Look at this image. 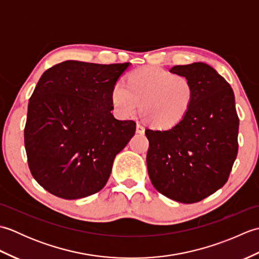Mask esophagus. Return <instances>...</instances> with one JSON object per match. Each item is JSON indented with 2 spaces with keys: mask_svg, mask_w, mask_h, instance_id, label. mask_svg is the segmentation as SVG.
Returning a JSON list of instances; mask_svg holds the SVG:
<instances>
[{
  "mask_svg": "<svg viewBox=\"0 0 259 259\" xmlns=\"http://www.w3.org/2000/svg\"><path fill=\"white\" fill-rule=\"evenodd\" d=\"M137 133L138 134H145V126L141 123H137Z\"/></svg>",
  "mask_w": 259,
  "mask_h": 259,
  "instance_id": "esophagus-1",
  "label": "esophagus"
}]
</instances>
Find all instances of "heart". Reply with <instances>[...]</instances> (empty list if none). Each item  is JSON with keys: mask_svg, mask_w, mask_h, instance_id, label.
I'll use <instances>...</instances> for the list:
<instances>
[{"mask_svg": "<svg viewBox=\"0 0 259 259\" xmlns=\"http://www.w3.org/2000/svg\"><path fill=\"white\" fill-rule=\"evenodd\" d=\"M195 99V87L188 76L147 65L128 74L126 84L115 83L111 91L114 111L122 118L138 111L152 126L170 129L184 120Z\"/></svg>", "mask_w": 259, "mask_h": 259, "instance_id": "1", "label": "heart"}]
</instances>
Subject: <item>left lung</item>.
<instances>
[{
    "label": "left lung",
    "instance_id": "8db88e82",
    "mask_svg": "<svg viewBox=\"0 0 259 259\" xmlns=\"http://www.w3.org/2000/svg\"><path fill=\"white\" fill-rule=\"evenodd\" d=\"M195 87L189 112L168 130L146 129L148 174L170 199L198 202L227 183L238 152L239 118L232 87L210 65H176Z\"/></svg>",
    "mask_w": 259,
    "mask_h": 259
}]
</instances>
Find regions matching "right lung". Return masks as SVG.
Here are the masks:
<instances>
[{"label":"right lung","instance_id":"1","mask_svg":"<svg viewBox=\"0 0 259 259\" xmlns=\"http://www.w3.org/2000/svg\"><path fill=\"white\" fill-rule=\"evenodd\" d=\"M130 63L64 61L38 80L27 107L24 145L37 184L63 199L100 191L115 156L136 133L134 120H117L111 91Z\"/></svg>","mask_w":259,"mask_h":259}]
</instances>
